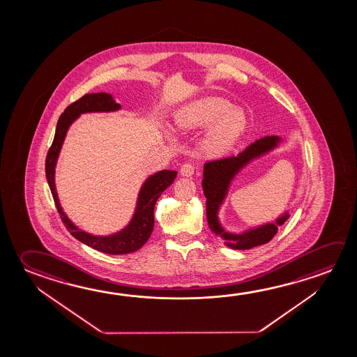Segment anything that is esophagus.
<instances>
[{"mask_svg":"<svg viewBox=\"0 0 357 357\" xmlns=\"http://www.w3.org/2000/svg\"><path fill=\"white\" fill-rule=\"evenodd\" d=\"M194 174V165L190 163H185L181 165V176H192Z\"/></svg>","mask_w":357,"mask_h":357,"instance_id":"1","label":"esophagus"}]
</instances>
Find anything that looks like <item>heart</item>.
I'll use <instances>...</instances> for the list:
<instances>
[{"instance_id":"1","label":"heart","mask_w":357,"mask_h":357,"mask_svg":"<svg viewBox=\"0 0 357 357\" xmlns=\"http://www.w3.org/2000/svg\"><path fill=\"white\" fill-rule=\"evenodd\" d=\"M176 123L183 129L211 126L205 133L203 144L211 155L228 152L246 128L244 112L235 109L230 102L218 97L194 100L185 105L178 113Z\"/></svg>"}]
</instances>
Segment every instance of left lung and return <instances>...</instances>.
<instances>
[{
  "label": "left lung",
  "instance_id": "1",
  "mask_svg": "<svg viewBox=\"0 0 357 357\" xmlns=\"http://www.w3.org/2000/svg\"><path fill=\"white\" fill-rule=\"evenodd\" d=\"M280 137L266 135L252 143L238 155L211 160L204 164L202 187L206 198V219L211 231L224 240V244L235 250H248L269 243L278 233V228L289 219L285 211L274 222H266L241 233H231L224 229L219 220V211L228 195L229 187L240 170L266 153L274 151L280 144Z\"/></svg>",
  "mask_w": 357,
  "mask_h": 357
}]
</instances>
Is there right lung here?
Returning a JSON list of instances; mask_svg holds the SVG:
<instances>
[{"mask_svg":"<svg viewBox=\"0 0 357 357\" xmlns=\"http://www.w3.org/2000/svg\"><path fill=\"white\" fill-rule=\"evenodd\" d=\"M121 108L122 107L119 103H116L112 94L103 93V92L84 94L82 98L68 105L65 112L61 114L57 122L52 146L50 148L47 158H46V178H47L48 185L51 189L56 208L66 228L68 229L72 236H75L83 244L91 246L98 252L111 254V255H122V254L137 252L151 238L153 228H154V206L160 194L173 184V181L176 178V170H160L158 173L148 176L138 193L135 214L132 216L128 225L111 235L89 234L72 222L70 218L66 215L59 203L56 183H54V173H56V164L59 160V152L65 142L67 132L70 129V124L75 122L77 118L83 113L114 112L119 111Z\"/></svg>","mask_w":357,"mask_h":357,"instance_id":"1","label":"right lung"}]
</instances>
